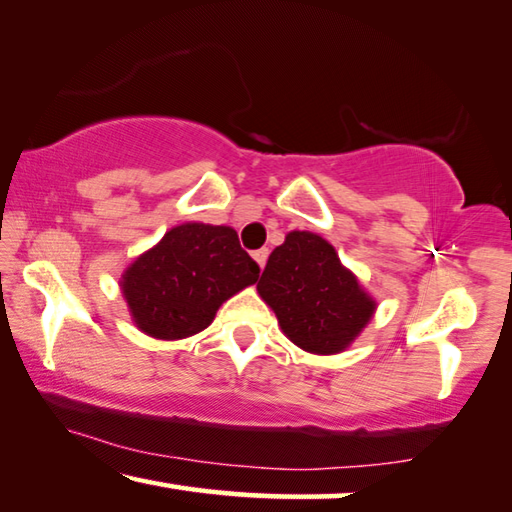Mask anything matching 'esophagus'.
<instances>
[{
  "instance_id": "obj_1",
  "label": "esophagus",
  "mask_w": 512,
  "mask_h": 512,
  "mask_svg": "<svg viewBox=\"0 0 512 512\" xmlns=\"http://www.w3.org/2000/svg\"><path fill=\"white\" fill-rule=\"evenodd\" d=\"M251 256H254V261H256L258 267H261V270H263L265 263H267V249H258V251H254V254H251Z\"/></svg>"
}]
</instances>
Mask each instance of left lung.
Instances as JSON below:
<instances>
[{
    "label": "left lung",
    "instance_id": "left-lung-1",
    "mask_svg": "<svg viewBox=\"0 0 512 512\" xmlns=\"http://www.w3.org/2000/svg\"><path fill=\"white\" fill-rule=\"evenodd\" d=\"M258 295L281 332L311 355H338L373 320L377 302L334 245L311 231H290L267 258Z\"/></svg>",
    "mask_w": 512,
    "mask_h": 512
}]
</instances>
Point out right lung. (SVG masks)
<instances>
[{"mask_svg":"<svg viewBox=\"0 0 512 512\" xmlns=\"http://www.w3.org/2000/svg\"><path fill=\"white\" fill-rule=\"evenodd\" d=\"M258 272L231 226L185 222L125 267L119 286L139 332L180 341L203 332Z\"/></svg>","mask_w":512,"mask_h":512,"instance_id":"obj_1","label":"right lung"}]
</instances>
